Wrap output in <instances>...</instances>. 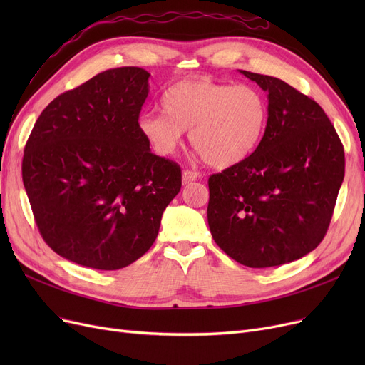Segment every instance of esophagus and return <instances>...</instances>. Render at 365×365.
Returning <instances> with one entry per match:
<instances>
[{"instance_id":"1","label":"esophagus","mask_w":365,"mask_h":365,"mask_svg":"<svg viewBox=\"0 0 365 365\" xmlns=\"http://www.w3.org/2000/svg\"><path fill=\"white\" fill-rule=\"evenodd\" d=\"M200 178V173L195 170H183L182 173V179H183V185H189L190 182H194Z\"/></svg>"}]
</instances>
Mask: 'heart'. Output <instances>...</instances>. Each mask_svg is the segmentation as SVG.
<instances>
[{
  "label": "heart",
  "mask_w": 365,
  "mask_h": 365,
  "mask_svg": "<svg viewBox=\"0 0 365 365\" xmlns=\"http://www.w3.org/2000/svg\"><path fill=\"white\" fill-rule=\"evenodd\" d=\"M163 112H143L138 128L150 149L170 157L183 131L215 167L242 163L257 149L267 121L263 94L253 86L213 81H180L161 98Z\"/></svg>",
  "instance_id": "obj_1"
}]
</instances>
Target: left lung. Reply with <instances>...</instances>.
<instances>
[{"instance_id": "obj_1", "label": "left lung", "mask_w": 365, "mask_h": 365, "mask_svg": "<svg viewBox=\"0 0 365 365\" xmlns=\"http://www.w3.org/2000/svg\"><path fill=\"white\" fill-rule=\"evenodd\" d=\"M240 72L267 91V123L250 157L208 178V226L238 263L279 266L315 250L327 234L344 150L314 99L274 76Z\"/></svg>"}]
</instances>
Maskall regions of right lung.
I'll return each mask as SVG.
<instances>
[{
	"label": "right lung",
	"instance_id": "obj_1",
	"mask_svg": "<svg viewBox=\"0 0 365 365\" xmlns=\"http://www.w3.org/2000/svg\"><path fill=\"white\" fill-rule=\"evenodd\" d=\"M149 72L108 69L65 91L38 117L22 179L43 240L101 271L142 257L182 187L175 161L152 153L138 128Z\"/></svg>",
	"mask_w": 365,
	"mask_h": 365
}]
</instances>
